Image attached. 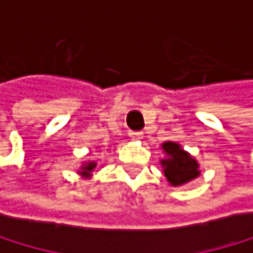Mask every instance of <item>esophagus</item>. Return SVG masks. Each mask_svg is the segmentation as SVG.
<instances>
[{"instance_id": "esophagus-1", "label": "esophagus", "mask_w": 253, "mask_h": 253, "mask_svg": "<svg viewBox=\"0 0 253 253\" xmlns=\"http://www.w3.org/2000/svg\"><path fill=\"white\" fill-rule=\"evenodd\" d=\"M129 137L134 139V140H140L143 137V133L142 131H129Z\"/></svg>"}]
</instances>
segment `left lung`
Masks as SVG:
<instances>
[{
	"mask_svg": "<svg viewBox=\"0 0 253 253\" xmlns=\"http://www.w3.org/2000/svg\"><path fill=\"white\" fill-rule=\"evenodd\" d=\"M162 150L165 153V159L161 161V165L165 177L173 187L184 185L201 174L196 159L184 151L179 143L164 142Z\"/></svg>",
	"mask_w": 253,
	"mask_h": 253,
	"instance_id": "obj_1",
	"label": "left lung"
}]
</instances>
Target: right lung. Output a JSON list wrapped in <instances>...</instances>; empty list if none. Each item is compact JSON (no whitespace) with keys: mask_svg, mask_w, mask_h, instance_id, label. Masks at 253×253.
<instances>
[{"mask_svg":"<svg viewBox=\"0 0 253 253\" xmlns=\"http://www.w3.org/2000/svg\"><path fill=\"white\" fill-rule=\"evenodd\" d=\"M95 165H97L95 162H88V164H83L79 173H80L83 177H89V176H91V171L95 169Z\"/></svg>","mask_w":253,"mask_h":253,"instance_id":"obj_1","label":"right lung"}]
</instances>
